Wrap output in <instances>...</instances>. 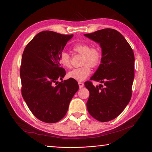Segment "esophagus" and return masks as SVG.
Here are the masks:
<instances>
[{
    "label": "esophagus",
    "mask_w": 152,
    "mask_h": 152,
    "mask_svg": "<svg viewBox=\"0 0 152 152\" xmlns=\"http://www.w3.org/2000/svg\"><path fill=\"white\" fill-rule=\"evenodd\" d=\"M79 88L81 89L84 86V83H82V82H79Z\"/></svg>",
    "instance_id": "obj_1"
}]
</instances>
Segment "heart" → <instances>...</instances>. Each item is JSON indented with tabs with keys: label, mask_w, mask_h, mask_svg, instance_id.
I'll list each match as a JSON object with an SVG mask.
<instances>
[{
	"label": "heart",
	"mask_w": 152,
	"mask_h": 152,
	"mask_svg": "<svg viewBox=\"0 0 152 152\" xmlns=\"http://www.w3.org/2000/svg\"><path fill=\"white\" fill-rule=\"evenodd\" d=\"M74 51L82 55V64L84 65L81 67L74 68L67 73V76L70 79L77 81H83L89 76L91 73V67L97 66L101 60V53L98 48H91L86 43H77L73 46ZM59 61L61 65L65 68L71 66L70 56L66 52L61 53L59 58Z\"/></svg>",
	"instance_id": "b5f03b06"
}]
</instances>
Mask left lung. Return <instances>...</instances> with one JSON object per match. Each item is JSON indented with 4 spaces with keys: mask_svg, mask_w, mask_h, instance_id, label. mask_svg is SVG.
<instances>
[{
    "mask_svg": "<svg viewBox=\"0 0 152 152\" xmlns=\"http://www.w3.org/2000/svg\"><path fill=\"white\" fill-rule=\"evenodd\" d=\"M84 36L99 44L101 64L91 80L100 82L94 87L85 82L89 91L87 108L100 122H108L120 115L129 103L134 77V55L130 45L118 31L105 28Z\"/></svg>",
    "mask_w": 152,
    "mask_h": 152,
    "instance_id": "left-lung-1",
    "label": "left lung"
}]
</instances>
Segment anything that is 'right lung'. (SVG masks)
<instances>
[{"label":"right lung","mask_w":152,"mask_h":152,"mask_svg":"<svg viewBox=\"0 0 152 152\" xmlns=\"http://www.w3.org/2000/svg\"><path fill=\"white\" fill-rule=\"evenodd\" d=\"M73 36L41 31L27 44L23 53L22 96L31 113L42 122L55 123L65 117L71 99L79 89L75 80H63L66 72L59 61Z\"/></svg>","instance_id":"obj_1"}]
</instances>
